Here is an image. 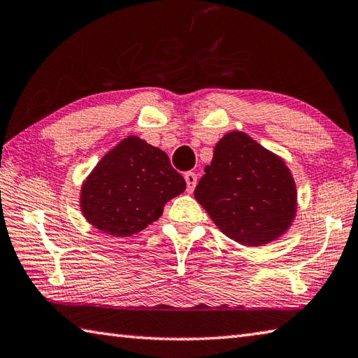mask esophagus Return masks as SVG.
Returning a JSON list of instances; mask_svg holds the SVG:
<instances>
[{"label":"esophagus","mask_w":358,"mask_h":358,"mask_svg":"<svg viewBox=\"0 0 358 358\" xmlns=\"http://www.w3.org/2000/svg\"><path fill=\"white\" fill-rule=\"evenodd\" d=\"M185 180H186V186H187L186 191L191 194L194 191V187H196V185H197V175L194 172H186Z\"/></svg>","instance_id":"34e87169"}]
</instances>
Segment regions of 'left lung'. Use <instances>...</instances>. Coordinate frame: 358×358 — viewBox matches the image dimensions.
I'll list each match as a JSON object with an SVG mask.
<instances>
[{
	"instance_id": "8db88e82",
	"label": "left lung",
	"mask_w": 358,
	"mask_h": 358,
	"mask_svg": "<svg viewBox=\"0 0 358 358\" xmlns=\"http://www.w3.org/2000/svg\"><path fill=\"white\" fill-rule=\"evenodd\" d=\"M194 197L224 235L247 247L275 241L297 211L288 166L243 131L227 133L217 142Z\"/></svg>"
}]
</instances>
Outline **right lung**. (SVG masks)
I'll return each instance as SVG.
<instances>
[{
    "label": "right lung",
    "instance_id": "right-lung-1",
    "mask_svg": "<svg viewBox=\"0 0 358 358\" xmlns=\"http://www.w3.org/2000/svg\"><path fill=\"white\" fill-rule=\"evenodd\" d=\"M185 189V178L161 148L128 136L83 181L80 206L96 230L125 238L158 220L167 201Z\"/></svg>",
    "mask_w": 358,
    "mask_h": 358
}]
</instances>
